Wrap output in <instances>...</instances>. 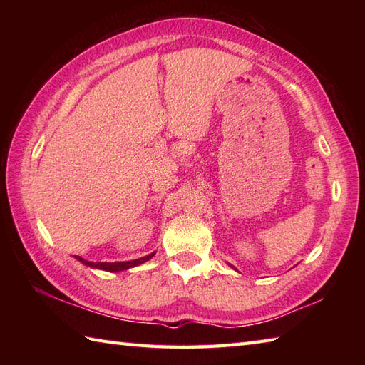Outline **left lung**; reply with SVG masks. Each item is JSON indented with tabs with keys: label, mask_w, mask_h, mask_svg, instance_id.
Wrapping results in <instances>:
<instances>
[{
	"label": "left lung",
	"mask_w": 365,
	"mask_h": 365,
	"mask_svg": "<svg viewBox=\"0 0 365 365\" xmlns=\"http://www.w3.org/2000/svg\"><path fill=\"white\" fill-rule=\"evenodd\" d=\"M232 268H234V267H232Z\"/></svg>",
	"instance_id": "obj_1"
}]
</instances>
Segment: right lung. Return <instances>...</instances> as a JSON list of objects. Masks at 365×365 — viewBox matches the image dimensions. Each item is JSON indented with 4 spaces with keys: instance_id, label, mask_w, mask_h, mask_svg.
<instances>
[{
    "instance_id": "1",
    "label": "right lung",
    "mask_w": 365,
    "mask_h": 365,
    "mask_svg": "<svg viewBox=\"0 0 365 365\" xmlns=\"http://www.w3.org/2000/svg\"><path fill=\"white\" fill-rule=\"evenodd\" d=\"M155 255V252L145 255V257L141 259H136V260H130V262H89V260H84L80 255H75V259L81 262L83 265L91 267V268H97V269H103V271H110V273H118V271H123V269H128V268H133L141 265V263L150 260Z\"/></svg>"
}]
</instances>
